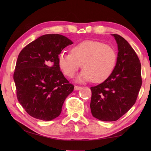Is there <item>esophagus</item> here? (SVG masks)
<instances>
[{"instance_id":"1","label":"esophagus","mask_w":151,"mask_h":151,"mask_svg":"<svg viewBox=\"0 0 151 151\" xmlns=\"http://www.w3.org/2000/svg\"><path fill=\"white\" fill-rule=\"evenodd\" d=\"M81 89V86H75V90L76 91H78V90H80V89Z\"/></svg>"}]
</instances>
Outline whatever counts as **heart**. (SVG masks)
Returning <instances> with one entry per match:
<instances>
[{"label": "heart", "mask_w": 151, "mask_h": 151, "mask_svg": "<svg viewBox=\"0 0 151 151\" xmlns=\"http://www.w3.org/2000/svg\"><path fill=\"white\" fill-rule=\"evenodd\" d=\"M116 60L117 53L113 47L95 41H83L74 46L70 52L62 51L58 56L60 68L69 77L81 65L83 70L76 78L81 82L104 81L113 71Z\"/></svg>", "instance_id": "1"}]
</instances>
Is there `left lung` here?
Here are the masks:
<instances>
[{"label": "left lung", "instance_id": "left-lung-1", "mask_svg": "<svg viewBox=\"0 0 151 151\" xmlns=\"http://www.w3.org/2000/svg\"><path fill=\"white\" fill-rule=\"evenodd\" d=\"M117 44L116 65L110 76L101 84L91 87V111L102 121H115L135 104L142 84L141 63L128 41L111 34Z\"/></svg>", "mask_w": 151, "mask_h": 151}]
</instances>
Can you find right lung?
Masks as SVG:
<instances>
[{"label":"right lung","instance_id":"1","mask_svg":"<svg viewBox=\"0 0 151 151\" xmlns=\"http://www.w3.org/2000/svg\"><path fill=\"white\" fill-rule=\"evenodd\" d=\"M73 41L60 34H45L19 53L14 80L19 103L37 119L51 121L58 117L74 86L60 70L58 56Z\"/></svg>","mask_w":151,"mask_h":151}]
</instances>
